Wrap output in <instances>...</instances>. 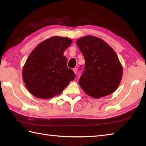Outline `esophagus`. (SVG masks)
<instances>
[{"label":"esophagus","instance_id":"esophagus-1","mask_svg":"<svg viewBox=\"0 0 146 146\" xmlns=\"http://www.w3.org/2000/svg\"><path fill=\"white\" fill-rule=\"evenodd\" d=\"M73 72L75 73V74H76L77 73V72H78V69H77L76 68H73Z\"/></svg>","mask_w":146,"mask_h":146}]
</instances>
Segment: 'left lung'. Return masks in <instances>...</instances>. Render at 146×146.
I'll return each mask as SVG.
<instances>
[{"instance_id": "1", "label": "left lung", "mask_w": 146, "mask_h": 146, "mask_svg": "<svg viewBox=\"0 0 146 146\" xmlns=\"http://www.w3.org/2000/svg\"><path fill=\"white\" fill-rule=\"evenodd\" d=\"M85 58V70L79 84L95 98L109 95L118 88L122 77V66L116 52L104 40L86 36L76 41Z\"/></svg>"}]
</instances>
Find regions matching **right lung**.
<instances>
[{"instance_id": "right-lung-1", "label": "right lung", "mask_w": 146, "mask_h": 146, "mask_svg": "<svg viewBox=\"0 0 146 146\" xmlns=\"http://www.w3.org/2000/svg\"><path fill=\"white\" fill-rule=\"evenodd\" d=\"M71 43L70 38L51 37L31 52L23 68V78L33 95L42 99L52 98L60 94L75 78L63 55Z\"/></svg>"}]
</instances>
